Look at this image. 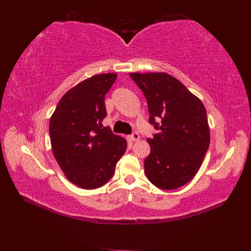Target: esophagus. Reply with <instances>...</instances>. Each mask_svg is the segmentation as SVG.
<instances>
[{"label":"esophagus","instance_id":"1","mask_svg":"<svg viewBox=\"0 0 251 251\" xmlns=\"http://www.w3.org/2000/svg\"><path fill=\"white\" fill-rule=\"evenodd\" d=\"M139 138H140V136L138 133H134L130 136V137H128V139H130L131 141H138Z\"/></svg>","mask_w":251,"mask_h":251}]
</instances>
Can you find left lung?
<instances>
[{
	"label": "left lung",
	"mask_w": 251,
	"mask_h": 251,
	"mask_svg": "<svg viewBox=\"0 0 251 251\" xmlns=\"http://www.w3.org/2000/svg\"><path fill=\"white\" fill-rule=\"evenodd\" d=\"M148 100L150 124L159 133L147 141L151 153L144 173L155 186L176 189L185 185L199 171L210 133L206 110L198 97L165 72L130 73ZM162 119L160 124L154 118Z\"/></svg>",
	"instance_id": "8db88e82"
}]
</instances>
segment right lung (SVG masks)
Segmentation results:
<instances>
[{"label":"right lung","mask_w":251,"mask_h":251,"mask_svg":"<svg viewBox=\"0 0 251 251\" xmlns=\"http://www.w3.org/2000/svg\"><path fill=\"white\" fill-rule=\"evenodd\" d=\"M116 73L93 75L64 94L49 123L52 153L66 178L83 189L102 186L115 173L126 140L102 126L104 95Z\"/></svg>","instance_id":"1"}]
</instances>
